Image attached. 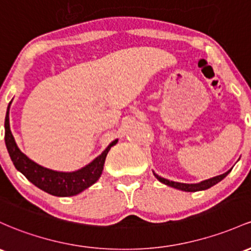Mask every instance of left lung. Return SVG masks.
<instances>
[{
    "label": "left lung",
    "instance_id": "obj_1",
    "mask_svg": "<svg viewBox=\"0 0 251 251\" xmlns=\"http://www.w3.org/2000/svg\"><path fill=\"white\" fill-rule=\"evenodd\" d=\"M231 172V169L228 170V172L224 173V174L219 175V176H216V177H212V178H208V180H205L202 181V182L200 183H180V182H174V181H169V180H166V178L161 177V176L156 175L155 176L157 177V180L161 181L162 183L164 184H168V186L170 187H174V188H177V189H181V191H184V192H198V191H205V189L210 188V187L214 186L216 183H218L219 181H222L223 178L226 176L228 173Z\"/></svg>",
    "mask_w": 251,
    "mask_h": 251
}]
</instances>
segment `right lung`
<instances>
[{
	"instance_id": "obj_1",
	"label": "right lung",
	"mask_w": 251,
	"mask_h": 251,
	"mask_svg": "<svg viewBox=\"0 0 251 251\" xmlns=\"http://www.w3.org/2000/svg\"><path fill=\"white\" fill-rule=\"evenodd\" d=\"M12 103V102H10ZM9 106L7 108V114H5L4 121V140L5 147H7L8 152H9L10 158H12L14 166L20 173L26 176L27 180L32 182L41 191L49 193L56 197H71L81 193L88 187L94 184L99 180L103 170L104 159H106L107 153L111 150L113 145L117 144L118 140H114L107 147L106 150L98 156L92 163L85 166L82 169L73 173H59L53 172V170L46 169V168L39 166L31 161L25 153L19 150L16 145L15 139H14L12 131L9 126Z\"/></svg>"
}]
</instances>
